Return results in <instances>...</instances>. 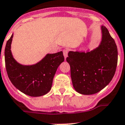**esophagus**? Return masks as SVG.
<instances>
[{"label": "esophagus", "mask_w": 125, "mask_h": 125, "mask_svg": "<svg viewBox=\"0 0 125 125\" xmlns=\"http://www.w3.org/2000/svg\"><path fill=\"white\" fill-rule=\"evenodd\" d=\"M63 56H64L65 60L66 58L67 57L68 50H67V49H65V50H63Z\"/></svg>", "instance_id": "esophagus-1"}]
</instances>
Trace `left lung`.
Returning a JSON list of instances; mask_svg holds the SVG:
<instances>
[{
	"instance_id": "obj_1",
	"label": "left lung",
	"mask_w": 125,
	"mask_h": 125,
	"mask_svg": "<svg viewBox=\"0 0 125 125\" xmlns=\"http://www.w3.org/2000/svg\"><path fill=\"white\" fill-rule=\"evenodd\" d=\"M102 39L99 46L91 51H69L67 62L70 65L73 87L84 95L96 94L112 80L117 63V48L105 26L101 27Z\"/></svg>"
}]
</instances>
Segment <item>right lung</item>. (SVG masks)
Wrapping results in <instances>:
<instances>
[{
    "mask_svg": "<svg viewBox=\"0 0 125 125\" xmlns=\"http://www.w3.org/2000/svg\"><path fill=\"white\" fill-rule=\"evenodd\" d=\"M13 34L5 47V63L8 77L13 85L24 94L32 97L46 94L50 91L58 66L64 61L63 52L47 54L36 64L24 65L12 55L11 44Z\"/></svg>",
    "mask_w": 125,
    "mask_h": 125,
    "instance_id": "obj_1",
    "label": "right lung"
}]
</instances>
